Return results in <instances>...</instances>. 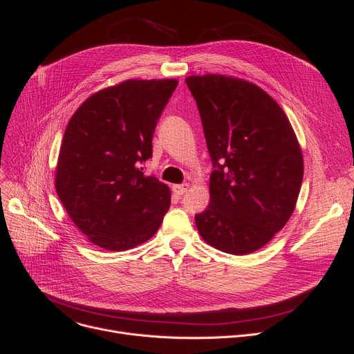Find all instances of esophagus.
Here are the masks:
<instances>
[{
    "instance_id": "obj_1",
    "label": "esophagus",
    "mask_w": 354,
    "mask_h": 354,
    "mask_svg": "<svg viewBox=\"0 0 354 354\" xmlns=\"http://www.w3.org/2000/svg\"><path fill=\"white\" fill-rule=\"evenodd\" d=\"M189 188V185L188 183H182V185H174V188H172V191L176 194V195H183L185 192H187V189Z\"/></svg>"
}]
</instances>
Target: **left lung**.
<instances>
[{"mask_svg": "<svg viewBox=\"0 0 354 354\" xmlns=\"http://www.w3.org/2000/svg\"><path fill=\"white\" fill-rule=\"evenodd\" d=\"M212 160L211 202L195 215L216 250L244 255L290 219L303 182V155L283 109L258 86L219 74L191 76Z\"/></svg>", "mask_w": 354, "mask_h": 354, "instance_id": "obj_1", "label": "left lung"}]
</instances>
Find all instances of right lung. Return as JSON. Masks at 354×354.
<instances>
[{
    "label": "right lung",
    "instance_id": "right-lung-1",
    "mask_svg": "<svg viewBox=\"0 0 354 354\" xmlns=\"http://www.w3.org/2000/svg\"><path fill=\"white\" fill-rule=\"evenodd\" d=\"M176 80H126L90 96L66 127L55 191L71 221L97 247L124 251L159 230L167 185L145 176L152 138Z\"/></svg>",
    "mask_w": 354,
    "mask_h": 354
}]
</instances>
